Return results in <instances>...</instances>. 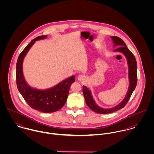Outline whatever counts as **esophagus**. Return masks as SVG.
Instances as JSON below:
<instances>
[{
	"label": "esophagus",
	"mask_w": 154,
	"mask_h": 154,
	"mask_svg": "<svg viewBox=\"0 0 154 154\" xmlns=\"http://www.w3.org/2000/svg\"><path fill=\"white\" fill-rule=\"evenodd\" d=\"M85 78H86V77L84 75H79L78 76V79L79 81H83L85 80Z\"/></svg>",
	"instance_id": "1"
}]
</instances>
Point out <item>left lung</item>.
<instances>
[{"label":"left lung","instance_id":"1","mask_svg":"<svg viewBox=\"0 0 154 154\" xmlns=\"http://www.w3.org/2000/svg\"><path fill=\"white\" fill-rule=\"evenodd\" d=\"M110 37L112 40V43L114 44L113 46L118 47L114 50V51L122 53L123 54H124L127 59L128 64V78L129 81V86L123 100L117 106L110 109H104L98 106L92 95L91 90L87 87L83 86L82 91L85 102L88 107L91 110L99 114L111 113L123 108L129 100L132 92L134 90L137 84V63L135 57L128 48L126 43L123 40L116 36H111Z\"/></svg>","mask_w":154,"mask_h":154}]
</instances>
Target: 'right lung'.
Here are the masks:
<instances>
[{
  "instance_id": "1",
  "label": "right lung",
  "mask_w": 154,
  "mask_h": 154,
  "mask_svg": "<svg viewBox=\"0 0 154 154\" xmlns=\"http://www.w3.org/2000/svg\"><path fill=\"white\" fill-rule=\"evenodd\" d=\"M47 35H41L33 39L23 50L17 62L16 80L18 91L27 104L33 109L43 112H53L61 109L66 103L69 89L75 82L74 75L67 78L54 87L38 89L30 87L23 74L22 64L24 57L31 47L37 40L45 39Z\"/></svg>"
}]
</instances>
